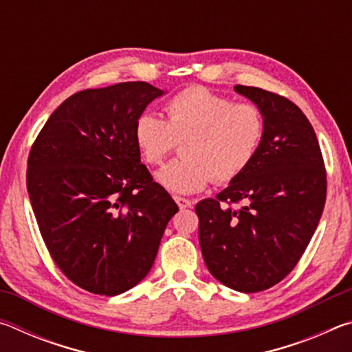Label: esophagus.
I'll list each match as a JSON object with an SVG mask.
<instances>
[{"instance_id": "obj_1", "label": "esophagus", "mask_w": 352, "mask_h": 352, "mask_svg": "<svg viewBox=\"0 0 352 352\" xmlns=\"http://www.w3.org/2000/svg\"><path fill=\"white\" fill-rule=\"evenodd\" d=\"M174 200L177 201V205L180 210H184V208H189L190 206V200L188 199H183V197H174Z\"/></svg>"}]
</instances>
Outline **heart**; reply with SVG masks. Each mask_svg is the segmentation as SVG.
<instances>
[{"label": "heart", "instance_id": "1", "mask_svg": "<svg viewBox=\"0 0 352 352\" xmlns=\"http://www.w3.org/2000/svg\"><path fill=\"white\" fill-rule=\"evenodd\" d=\"M168 121L142 113L135 122L136 147L148 164H158L184 141V158L157 172V182L174 194L204 190L214 178L228 183L239 177L258 153L264 136L259 107L233 102L205 87L184 88L166 104Z\"/></svg>", "mask_w": 352, "mask_h": 352}]
</instances>
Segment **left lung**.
<instances>
[{
    "label": "left lung",
    "mask_w": 352,
    "mask_h": 352,
    "mask_svg": "<svg viewBox=\"0 0 352 352\" xmlns=\"http://www.w3.org/2000/svg\"><path fill=\"white\" fill-rule=\"evenodd\" d=\"M234 91L261 109L264 136L248 168L195 212L208 270L253 294L284 279L305 253L323 214L326 170L317 135L294 102L256 87Z\"/></svg>",
    "instance_id": "1"
}]
</instances>
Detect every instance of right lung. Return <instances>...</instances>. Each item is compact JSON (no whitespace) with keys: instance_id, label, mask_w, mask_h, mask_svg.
I'll return each mask as SVG.
<instances>
[{"instance_id":"1","label":"right lung","mask_w":352,"mask_h":352,"mask_svg":"<svg viewBox=\"0 0 352 352\" xmlns=\"http://www.w3.org/2000/svg\"><path fill=\"white\" fill-rule=\"evenodd\" d=\"M166 91L122 82L69 96L28 160V192L47 250L68 279L115 296L151 272L178 206L152 180L135 122Z\"/></svg>"}]
</instances>
